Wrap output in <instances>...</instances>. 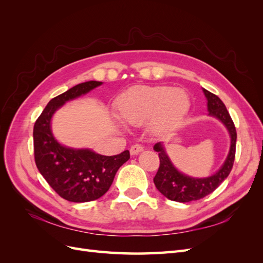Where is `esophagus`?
<instances>
[{
  "instance_id": "obj_1",
  "label": "esophagus",
  "mask_w": 263,
  "mask_h": 263,
  "mask_svg": "<svg viewBox=\"0 0 263 263\" xmlns=\"http://www.w3.org/2000/svg\"><path fill=\"white\" fill-rule=\"evenodd\" d=\"M144 150V147H142L141 145L139 144H135L130 147V155L135 156V155H138L139 153H141V151Z\"/></svg>"
}]
</instances>
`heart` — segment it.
<instances>
[{"mask_svg": "<svg viewBox=\"0 0 263 263\" xmlns=\"http://www.w3.org/2000/svg\"><path fill=\"white\" fill-rule=\"evenodd\" d=\"M115 108L123 123L132 126L147 123L151 134L163 136L181 126L190 109V100L181 89L137 85L117 99Z\"/></svg>", "mask_w": 263, "mask_h": 263, "instance_id": "heart-1", "label": "heart"}]
</instances>
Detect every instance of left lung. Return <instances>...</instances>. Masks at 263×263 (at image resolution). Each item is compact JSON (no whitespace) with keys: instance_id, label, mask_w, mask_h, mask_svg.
Masks as SVG:
<instances>
[{"instance_id":"left-lung-1","label":"left lung","mask_w":263,"mask_h":263,"mask_svg":"<svg viewBox=\"0 0 263 263\" xmlns=\"http://www.w3.org/2000/svg\"><path fill=\"white\" fill-rule=\"evenodd\" d=\"M203 92L206 99H208V109L210 115L218 118L229 132L230 138H232L229 154L225 163L221 165V168L214 176L203 179H196L187 177L174 168L169 157L166 156L161 142H157L154 149L159 155L160 165H159V169L154 178V183L159 192L171 201L186 203L205 197L219 186L220 183L229 176L230 171L233 169L237 139L235 124L225 104L217 95L205 89H203Z\"/></svg>"}]
</instances>
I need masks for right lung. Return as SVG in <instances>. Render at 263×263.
<instances>
[{
    "label": "right lung",
    "instance_id": "1",
    "mask_svg": "<svg viewBox=\"0 0 263 263\" xmlns=\"http://www.w3.org/2000/svg\"><path fill=\"white\" fill-rule=\"evenodd\" d=\"M101 84L99 81H87L53 98L34 125L37 168L54 192L69 202H90L104 195L117 170L130 158L128 150L115 156H102L90 149L67 148L60 145L51 133L50 121L55 110Z\"/></svg>",
    "mask_w": 263,
    "mask_h": 263
}]
</instances>
